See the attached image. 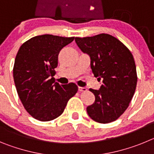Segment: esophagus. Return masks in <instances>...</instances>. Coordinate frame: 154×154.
Wrapping results in <instances>:
<instances>
[{
	"label": "esophagus",
	"instance_id": "obj_1",
	"mask_svg": "<svg viewBox=\"0 0 154 154\" xmlns=\"http://www.w3.org/2000/svg\"><path fill=\"white\" fill-rule=\"evenodd\" d=\"M79 92H86L87 89L85 87H79Z\"/></svg>",
	"mask_w": 154,
	"mask_h": 154
}]
</instances>
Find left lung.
Wrapping results in <instances>:
<instances>
[{
    "mask_svg": "<svg viewBox=\"0 0 154 154\" xmlns=\"http://www.w3.org/2000/svg\"><path fill=\"white\" fill-rule=\"evenodd\" d=\"M75 41L90 57L94 76L102 80L99 90L89 89L96 99L87 107V113L99 123L116 120L128 108L137 87V69L132 53L108 34L75 38Z\"/></svg>",
    "mask_w": 154,
    "mask_h": 154,
    "instance_id": "1",
    "label": "left lung"
}]
</instances>
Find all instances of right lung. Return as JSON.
Instances as JSON below:
<instances>
[{"label":"right lung","instance_id":"1","mask_svg":"<svg viewBox=\"0 0 154 154\" xmlns=\"http://www.w3.org/2000/svg\"><path fill=\"white\" fill-rule=\"evenodd\" d=\"M74 38L38 35L24 42L17 51L13 69L16 89L24 109L38 120L50 121L62 115L78 91L73 82L60 85L53 77L58 54Z\"/></svg>","mask_w":154,"mask_h":154}]
</instances>
